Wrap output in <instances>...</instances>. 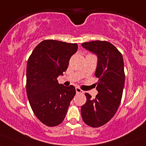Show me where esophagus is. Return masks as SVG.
Masks as SVG:
<instances>
[{
	"instance_id": "34e87169",
	"label": "esophagus",
	"mask_w": 146,
	"mask_h": 146,
	"mask_svg": "<svg viewBox=\"0 0 146 146\" xmlns=\"http://www.w3.org/2000/svg\"><path fill=\"white\" fill-rule=\"evenodd\" d=\"M76 91L77 94H83V93H84V91L82 90L81 89H80L79 87H76Z\"/></svg>"
}]
</instances>
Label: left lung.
I'll list each match as a JSON object with an SVG mask.
<instances>
[{
  "instance_id": "left-lung-1",
  "label": "left lung",
  "mask_w": 146,
  "mask_h": 146,
  "mask_svg": "<svg viewBox=\"0 0 146 146\" xmlns=\"http://www.w3.org/2000/svg\"><path fill=\"white\" fill-rule=\"evenodd\" d=\"M82 46L98 56L95 75L98 78L96 82L98 94L93 99L85 93L86 102L81 107V115L87 125L98 127L113 118L121 103L125 84L123 55L106 41H89Z\"/></svg>"
}]
</instances>
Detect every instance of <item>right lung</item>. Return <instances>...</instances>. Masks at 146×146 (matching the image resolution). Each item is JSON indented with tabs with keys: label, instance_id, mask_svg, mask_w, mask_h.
Instances as JSON below:
<instances>
[{
	"label": "right lung",
	"instance_id": "obj_1",
	"mask_svg": "<svg viewBox=\"0 0 146 146\" xmlns=\"http://www.w3.org/2000/svg\"><path fill=\"white\" fill-rule=\"evenodd\" d=\"M78 44L46 39L33 50L27 64L26 92L36 118L48 127L63 122L76 95L74 86H64L57 78L66 70Z\"/></svg>",
	"mask_w": 146,
	"mask_h": 146
}]
</instances>
